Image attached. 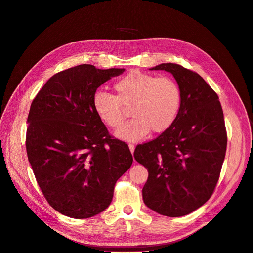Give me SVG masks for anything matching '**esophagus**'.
Returning <instances> with one entry per match:
<instances>
[{
  "label": "esophagus",
  "instance_id": "1",
  "mask_svg": "<svg viewBox=\"0 0 253 253\" xmlns=\"http://www.w3.org/2000/svg\"><path fill=\"white\" fill-rule=\"evenodd\" d=\"M128 147H129V150H130V152L133 154L134 153V150H135V145L133 144V143H129L128 144Z\"/></svg>",
  "mask_w": 253,
  "mask_h": 253
}]
</instances>
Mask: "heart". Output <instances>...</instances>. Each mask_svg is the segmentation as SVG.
I'll return each mask as SVG.
<instances>
[{
	"instance_id": "heart-1",
	"label": "heart",
	"mask_w": 253,
	"mask_h": 253,
	"mask_svg": "<svg viewBox=\"0 0 253 253\" xmlns=\"http://www.w3.org/2000/svg\"><path fill=\"white\" fill-rule=\"evenodd\" d=\"M116 95L96 93L93 106L101 121L111 128L121 127L126 109L131 108L134 119L116 132L125 140L135 141L151 131L165 132L174 123L181 106V90L172 78L157 77L140 71H131L114 85Z\"/></svg>"
}]
</instances>
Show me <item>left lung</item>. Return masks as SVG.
I'll use <instances>...</instances> for the list:
<instances>
[{"label": "left lung", "instance_id": "left-lung-1", "mask_svg": "<svg viewBox=\"0 0 253 253\" xmlns=\"http://www.w3.org/2000/svg\"><path fill=\"white\" fill-rule=\"evenodd\" d=\"M150 70L173 75L182 100L169 129L134 151L149 171L142 199L159 214L183 216L205 204L216 187L228 140L223 113L217 94L199 74L176 63Z\"/></svg>", "mask_w": 253, "mask_h": 253}]
</instances>
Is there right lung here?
<instances>
[{"label": "right lung", "mask_w": 253, "mask_h": 253, "mask_svg": "<svg viewBox=\"0 0 253 253\" xmlns=\"http://www.w3.org/2000/svg\"><path fill=\"white\" fill-rule=\"evenodd\" d=\"M124 71L74 66L52 76L32 102L29 161L46 200L65 216L89 218L105 210L133 162L128 144L110 135L93 106L97 88Z\"/></svg>", "instance_id": "obj_1"}]
</instances>
